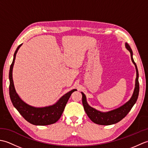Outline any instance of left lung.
I'll return each instance as SVG.
<instances>
[{
  "label": "left lung",
  "mask_w": 148,
  "mask_h": 148,
  "mask_svg": "<svg viewBox=\"0 0 148 148\" xmlns=\"http://www.w3.org/2000/svg\"><path fill=\"white\" fill-rule=\"evenodd\" d=\"M125 48L130 53L131 60L136 69V84H135V88L133 94L130 100L118 108L111 110V111H109L102 112L92 108V107H91L87 102L85 95L83 92H81V94H82V103L84 111H85L86 114L91 120L96 124L101 125H110L115 124L116 123L121 121L130 112L131 109L132 108L134 105L136 103L138 96H139V72H138L136 64L134 60L132 50L130 46L127 42H125Z\"/></svg>",
  "instance_id": "obj_1"
}]
</instances>
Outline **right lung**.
<instances>
[{
	"mask_svg": "<svg viewBox=\"0 0 148 148\" xmlns=\"http://www.w3.org/2000/svg\"><path fill=\"white\" fill-rule=\"evenodd\" d=\"M21 45L22 44L19 45L14 52L13 60L10 66L9 74V83H9V96H10L12 105L18 110L20 114L31 124L43 126V125L55 123L61 117L71 94L75 91H77V90H72L61 97L54 104L49 106L37 108V107L32 106L25 102L16 93L13 79H12V69H13L16 55Z\"/></svg>",
	"mask_w": 148,
	"mask_h": 148,
	"instance_id": "obj_1",
	"label": "right lung"
}]
</instances>
